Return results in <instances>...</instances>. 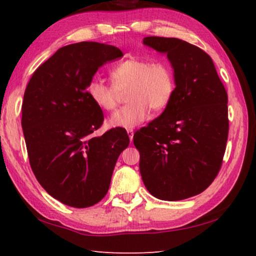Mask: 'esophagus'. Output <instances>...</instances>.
I'll return each mask as SVG.
<instances>
[{
    "instance_id": "34e87169",
    "label": "esophagus",
    "mask_w": 256,
    "mask_h": 256,
    "mask_svg": "<svg viewBox=\"0 0 256 256\" xmlns=\"http://www.w3.org/2000/svg\"><path fill=\"white\" fill-rule=\"evenodd\" d=\"M128 138H130V141L132 142L133 136H134V131H133V130H128Z\"/></svg>"
}]
</instances>
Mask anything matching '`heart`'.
<instances>
[{"mask_svg":"<svg viewBox=\"0 0 256 256\" xmlns=\"http://www.w3.org/2000/svg\"><path fill=\"white\" fill-rule=\"evenodd\" d=\"M113 85L98 78L88 84L87 92L92 100L104 110H112L118 105L120 92L128 90V105L116 110L108 118L112 128H133L148 118L151 108H166L172 98L174 78L172 68L161 59L124 60L110 70Z\"/></svg>","mask_w":256,"mask_h":256,"instance_id":"1","label":"heart"}]
</instances>
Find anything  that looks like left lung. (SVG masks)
Here are the masks:
<instances>
[{
  "instance_id": "left-lung-1",
  "label": "left lung",
  "mask_w": 256,
  "mask_h": 256,
  "mask_svg": "<svg viewBox=\"0 0 256 256\" xmlns=\"http://www.w3.org/2000/svg\"><path fill=\"white\" fill-rule=\"evenodd\" d=\"M143 44L166 54L176 88L164 113L133 136L141 176L152 196L182 200L207 189L220 169L228 136L227 92L200 48L162 36H146Z\"/></svg>"
}]
</instances>
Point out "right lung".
<instances>
[{"label": "right lung", "mask_w": 256, "mask_h": 256, "mask_svg": "<svg viewBox=\"0 0 256 256\" xmlns=\"http://www.w3.org/2000/svg\"><path fill=\"white\" fill-rule=\"evenodd\" d=\"M122 57L106 44L64 46L26 86L21 124L30 166L46 192L67 206L90 207L105 197L118 158L130 143L120 128L92 136L104 115L87 92L98 68Z\"/></svg>", "instance_id": "1"}]
</instances>
